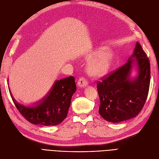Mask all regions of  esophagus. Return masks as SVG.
Returning <instances> with one entry per match:
<instances>
[{
  "mask_svg": "<svg viewBox=\"0 0 159 159\" xmlns=\"http://www.w3.org/2000/svg\"><path fill=\"white\" fill-rule=\"evenodd\" d=\"M88 84V81L86 80L84 78H80L78 81V83H77V85L79 88H84L85 86H87Z\"/></svg>",
  "mask_w": 159,
  "mask_h": 159,
  "instance_id": "esophagus-1",
  "label": "esophagus"
}]
</instances>
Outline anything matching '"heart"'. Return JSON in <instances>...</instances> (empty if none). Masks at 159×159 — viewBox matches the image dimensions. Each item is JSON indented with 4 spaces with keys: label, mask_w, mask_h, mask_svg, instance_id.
Here are the masks:
<instances>
[{
    "label": "heart",
    "mask_w": 159,
    "mask_h": 159,
    "mask_svg": "<svg viewBox=\"0 0 159 159\" xmlns=\"http://www.w3.org/2000/svg\"><path fill=\"white\" fill-rule=\"evenodd\" d=\"M96 57H98L97 58L89 63L88 72L91 77L98 78L108 73L112 66L113 57L110 54H103L102 52H94L88 56L89 59L95 58Z\"/></svg>",
    "instance_id": "1"
}]
</instances>
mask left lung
<instances>
[{
  "label": "left lung",
  "instance_id": "1",
  "mask_svg": "<svg viewBox=\"0 0 159 159\" xmlns=\"http://www.w3.org/2000/svg\"><path fill=\"white\" fill-rule=\"evenodd\" d=\"M134 63L137 64L138 75L131 79L130 73ZM150 79V62L137 42L126 63L97 84L99 114L111 123L135 117L146 102Z\"/></svg>",
  "mask_w": 159,
  "mask_h": 159
}]
</instances>
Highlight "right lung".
<instances>
[{
	"mask_svg": "<svg viewBox=\"0 0 159 159\" xmlns=\"http://www.w3.org/2000/svg\"><path fill=\"white\" fill-rule=\"evenodd\" d=\"M76 91L73 76L57 80L45 97L33 106H25L13 98V102L19 112L27 121L34 125H57L67 117L72 95Z\"/></svg>",
	"mask_w": 159,
	"mask_h": 159,
	"instance_id": "obj_1",
	"label": "right lung"
}]
</instances>
